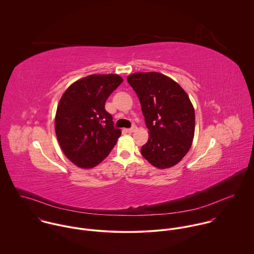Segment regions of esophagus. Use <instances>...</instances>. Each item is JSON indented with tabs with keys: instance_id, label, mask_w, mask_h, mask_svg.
Instances as JSON below:
<instances>
[{
	"instance_id": "34e87169",
	"label": "esophagus",
	"mask_w": 254,
	"mask_h": 254,
	"mask_svg": "<svg viewBox=\"0 0 254 254\" xmlns=\"http://www.w3.org/2000/svg\"><path fill=\"white\" fill-rule=\"evenodd\" d=\"M136 130H137V126H135V125H133L131 128L127 129V131H128L129 133H133V132H135Z\"/></svg>"
}]
</instances>
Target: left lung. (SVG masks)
<instances>
[{
  "label": "left lung",
  "instance_id": "obj_1",
  "mask_svg": "<svg viewBox=\"0 0 254 254\" xmlns=\"http://www.w3.org/2000/svg\"><path fill=\"white\" fill-rule=\"evenodd\" d=\"M127 82L137 93L150 136L142 156L158 169L179 163L189 151L195 130L193 105L183 88L157 73H135Z\"/></svg>",
  "mask_w": 254,
  "mask_h": 254
}]
</instances>
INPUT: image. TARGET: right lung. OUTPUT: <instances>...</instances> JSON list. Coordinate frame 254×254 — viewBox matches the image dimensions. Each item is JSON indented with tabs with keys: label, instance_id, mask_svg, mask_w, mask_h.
I'll return each mask as SVG.
<instances>
[{
	"label": "right lung",
	"instance_id": "right-lung-1",
	"mask_svg": "<svg viewBox=\"0 0 254 254\" xmlns=\"http://www.w3.org/2000/svg\"><path fill=\"white\" fill-rule=\"evenodd\" d=\"M123 82L118 75H90L62 95L55 131L66 157L79 168H93L105 159L121 135L105 108L111 92Z\"/></svg>",
	"mask_w": 254,
	"mask_h": 254
}]
</instances>
